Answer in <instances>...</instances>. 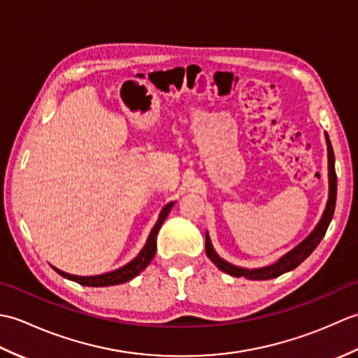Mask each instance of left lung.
<instances>
[{"instance_id": "obj_1", "label": "left lung", "mask_w": 358, "mask_h": 358, "mask_svg": "<svg viewBox=\"0 0 358 358\" xmlns=\"http://www.w3.org/2000/svg\"><path fill=\"white\" fill-rule=\"evenodd\" d=\"M326 144H328V177H329V196L328 203H326V209L320 218V222L315 226V229L310 232L308 237L303 240L299 246H295L292 250H289L287 254L280 258L271 266H264V268L258 269H246V268H238V266L227 263L220 257L214 246H212L209 234L206 232V255L210 258V262L214 263L220 271L229 273L232 277H245L248 280H271L280 277L281 273L289 272L295 269L301 262H305L306 258L313 254V250L318 246V243L322 241L324 237L326 231H328V226L334 217V210H336V200H337V175H336V158H334V150L332 144L329 141L328 134L324 132Z\"/></svg>"}]
</instances>
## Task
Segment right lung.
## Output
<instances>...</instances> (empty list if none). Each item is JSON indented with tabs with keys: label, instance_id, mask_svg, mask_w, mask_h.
Listing matches in <instances>:
<instances>
[{
	"label": "right lung",
	"instance_id": "add662e5",
	"mask_svg": "<svg viewBox=\"0 0 358 358\" xmlns=\"http://www.w3.org/2000/svg\"><path fill=\"white\" fill-rule=\"evenodd\" d=\"M173 206V201L172 203H167L166 206L159 212V217L157 220L155 226L152 227V231L148 237L146 245L140 250V254L136 255L132 262H129L127 264H124L123 268L115 269L112 272H106L101 273V275H92V277H80V275H72V273H67L59 271L57 268L55 269L59 275L67 278V280H72L75 283H80L83 286H92V287H104V286H113V285H121V283H126V281L135 278L138 275L140 272H143L144 269L148 268V264L152 262V258H154L155 252H157V235L159 227L164 223L166 217L169 215V212Z\"/></svg>",
	"mask_w": 358,
	"mask_h": 358
}]
</instances>
